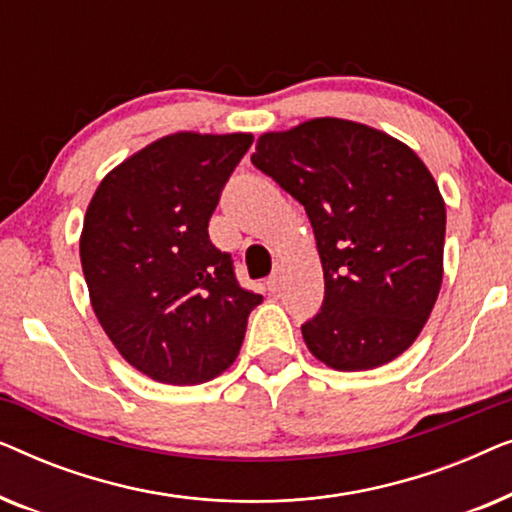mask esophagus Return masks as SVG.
Segmentation results:
<instances>
[{
	"label": "esophagus",
	"mask_w": 512,
	"mask_h": 512,
	"mask_svg": "<svg viewBox=\"0 0 512 512\" xmlns=\"http://www.w3.org/2000/svg\"><path fill=\"white\" fill-rule=\"evenodd\" d=\"M282 289V265H275V270H272V275L268 277V291L277 293Z\"/></svg>",
	"instance_id": "34e87169"
}]
</instances>
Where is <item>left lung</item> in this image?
Masks as SVG:
<instances>
[{
  "label": "left lung",
  "instance_id": "1",
  "mask_svg": "<svg viewBox=\"0 0 512 512\" xmlns=\"http://www.w3.org/2000/svg\"><path fill=\"white\" fill-rule=\"evenodd\" d=\"M251 163L310 216L326 286L303 324L314 359L352 373L401 356L443 284L445 200L424 160L387 132L326 116L263 132Z\"/></svg>",
  "mask_w": 512,
  "mask_h": 512
}]
</instances>
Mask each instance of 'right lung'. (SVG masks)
<instances>
[{
  "mask_svg": "<svg viewBox=\"0 0 512 512\" xmlns=\"http://www.w3.org/2000/svg\"><path fill=\"white\" fill-rule=\"evenodd\" d=\"M251 132H172L100 181L79 240L90 305L118 354L163 384H202L240 354L263 296L209 240L221 188Z\"/></svg>",
  "mask_w": 512,
  "mask_h": 512,
  "instance_id": "add662e5",
  "label": "right lung"
}]
</instances>
